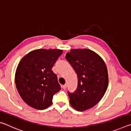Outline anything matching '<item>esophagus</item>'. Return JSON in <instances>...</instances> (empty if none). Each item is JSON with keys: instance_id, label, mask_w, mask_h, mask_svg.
<instances>
[{"instance_id": "esophagus-1", "label": "esophagus", "mask_w": 131, "mask_h": 131, "mask_svg": "<svg viewBox=\"0 0 131 131\" xmlns=\"http://www.w3.org/2000/svg\"><path fill=\"white\" fill-rule=\"evenodd\" d=\"M62 87L63 88V89L65 90V89H66V87H67V85H66V84H65V85H63L62 86Z\"/></svg>"}]
</instances>
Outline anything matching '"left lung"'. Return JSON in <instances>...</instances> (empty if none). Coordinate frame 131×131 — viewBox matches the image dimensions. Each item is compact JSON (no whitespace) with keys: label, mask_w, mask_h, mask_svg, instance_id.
<instances>
[{"label":"left lung","mask_w":131,"mask_h":131,"mask_svg":"<svg viewBox=\"0 0 131 131\" xmlns=\"http://www.w3.org/2000/svg\"><path fill=\"white\" fill-rule=\"evenodd\" d=\"M65 58L78 77L76 91H68L71 106L80 112L94 107L102 98L108 86L105 63L96 53L87 48L71 50Z\"/></svg>","instance_id":"8db88e82"}]
</instances>
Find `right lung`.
Listing matches in <instances>:
<instances>
[{
    "instance_id": "add662e5",
    "label": "right lung",
    "mask_w": 131,
    "mask_h": 131,
    "mask_svg": "<svg viewBox=\"0 0 131 131\" xmlns=\"http://www.w3.org/2000/svg\"><path fill=\"white\" fill-rule=\"evenodd\" d=\"M62 52L58 49L36 50L19 62L15 83L21 98L29 106L45 109L52 104L54 95L61 90L52 68Z\"/></svg>"
}]
</instances>
